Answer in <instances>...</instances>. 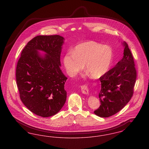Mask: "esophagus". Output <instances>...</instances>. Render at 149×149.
<instances>
[{"label":"esophagus","mask_w":149,"mask_h":149,"mask_svg":"<svg viewBox=\"0 0 149 149\" xmlns=\"http://www.w3.org/2000/svg\"><path fill=\"white\" fill-rule=\"evenodd\" d=\"M81 92L84 94H88L89 93L88 88L86 85H84L81 86Z\"/></svg>","instance_id":"esophagus-1"}]
</instances>
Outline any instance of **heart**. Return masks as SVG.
Wrapping results in <instances>:
<instances>
[{"instance_id":"b5f03b06","label":"heart","mask_w":149,"mask_h":149,"mask_svg":"<svg viewBox=\"0 0 149 149\" xmlns=\"http://www.w3.org/2000/svg\"><path fill=\"white\" fill-rule=\"evenodd\" d=\"M112 49L94 41L81 43L63 57L64 67L70 77H75L84 68L95 79L109 71L113 60Z\"/></svg>"}]
</instances>
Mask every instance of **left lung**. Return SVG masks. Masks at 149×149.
<instances>
[{"mask_svg": "<svg viewBox=\"0 0 149 149\" xmlns=\"http://www.w3.org/2000/svg\"><path fill=\"white\" fill-rule=\"evenodd\" d=\"M121 43L124 49L122 58L99 78L101 104L94 113L100 117H109L118 112L127 104L134 93L137 75L134 58L127 44Z\"/></svg>", "mask_w": 149, "mask_h": 149, "instance_id": "1", "label": "left lung"}]
</instances>
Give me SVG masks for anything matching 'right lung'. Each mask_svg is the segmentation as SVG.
Returning a JSON list of instances; mask_svg holds the SVG:
<instances>
[{"mask_svg": "<svg viewBox=\"0 0 149 149\" xmlns=\"http://www.w3.org/2000/svg\"><path fill=\"white\" fill-rule=\"evenodd\" d=\"M64 41L59 35L36 36L23 49L17 65L16 81L22 102L42 117L58 113L66 100L64 85L68 78L60 69Z\"/></svg>", "mask_w": 149, "mask_h": 149, "instance_id": "add662e5", "label": "right lung"}]
</instances>
